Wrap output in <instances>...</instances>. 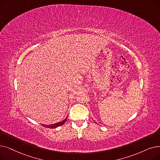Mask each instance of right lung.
Wrapping results in <instances>:
<instances>
[{"instance_id":"right-lung-1","label":"right lung","mask_w":160,"mask_h":160,"mask_svg":"<svg viewBox=\"0 0 160 160\" xmlns=\"http://www.w3.org/2000/svg\"><path fill=\"white\" fill-rule=\"evenodd\" d=\"M67 117H68V116H67V117L63 120H62L61 122H58L56 123H53V124H52V125H44V124H42V126H45L47 128H50V129L56 128L58 127H59V126H62V125H63L66 122V120L67 119Z\"/></svg>"}]
</instances>
